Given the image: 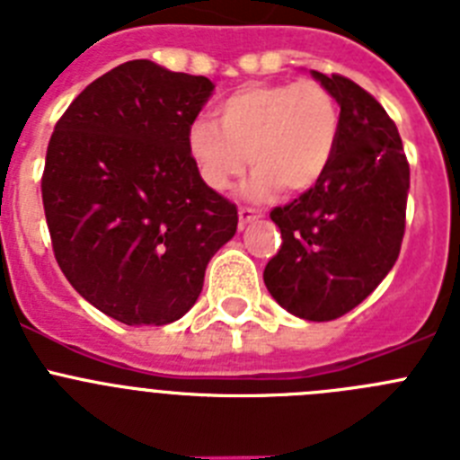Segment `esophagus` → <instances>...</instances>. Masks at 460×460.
<instances>
[{"instance_id":"1","label":"esophagus","mask_w":460,"mask_h":460,"mask_svg":"<svg viewBox=\"0 0 460 460\" xmlns=\"http://www.w3.org/2000/svg\"><path fill=\"white\" fill-rule=\"evenodd\" d=\"M258 218H260V211L249 209V207H242V209H239V227L251 226V223L258 221Z\"/></svg>"}]
</instances>
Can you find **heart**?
Masks as SVG:
<instances>
[{
    "instance_id": "b5f03b06",
    "label": "heart",
    "mask_w": 460,
    "mask_h": 460,
    "mask_svg": "<svg viewBox=\"0 0 460 460\" xmlns=\"http://www.w3.org/2000/svg\"><path fill=\"white\" fill-rule=\"evenodd\" d=\"M218 124L195 119L189 126V154L202 181L227 190L246 165L243 186L251 200H267L280 189L306 193L329 172L341 137V110L324 84L253 83L217 105Z\"/></svg>"
}]
</instances>
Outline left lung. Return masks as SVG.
Wrapping results in <instances>:
<instances>
[{
    "mask_svg": "<svg viewBox=\"0 0 460 460\" xmlns=\"http://www.w3.org/2000/svg\"><path fill=\"white\" fill-rule=\"evenodd\" d=\"M341 108L336 158L318 186L271 209L279 253L265 286L296 318L327 323L380 286L401 253L410 165L396 124L367 89L311 71Z\"/></svg>",
    "mask_w": 460,
    "mask_h": 460,
    "instance_id": "1",
    "label": "left lung"
}]
</instances>
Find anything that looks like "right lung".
Here are the masks:
<instances>
[{
	"instance_id": "add662e5",
	"label": "right lung",
	"mask_w": 460,
	"mask_h": 460,
	"mask_svg": "<svg viewBox=\"0 0 460 460\" xmlns=\"http://www.w3.org/2000/svg\"><path fill=\"white\" fill-rule=\"evenodd\" d=\"M211 92L205 75L133 59L87 84L48 145L40 193L57 262L131 327L180 320L237 233V207L202 181L186 142Z\"/></svg>"
}]
</instances>
